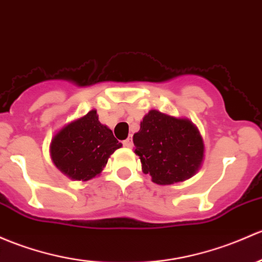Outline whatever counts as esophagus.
Here are the masks:
<instances>
[{
  "instance_id": "esophagus-1",
  "label": "esophagus",
  "mask_w": 262,
  "mask_h": 262,
  "mask_svg": "<svg viewBox=\"0 0 262 262\" xmlns=\"http://www.w3.org/2000/svg\"><path fill=\"white\" fill-rule=\"evenodd\" d=\"M123 144L125 145L126 148H130L132 145H133V139H132V138H126V139L123 142Z\"/></svg>"
}]
</instances>
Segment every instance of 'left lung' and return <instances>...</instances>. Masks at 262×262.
<instances>
[{"instance_id":"obj_1","label":"left lung","mask_w":262,"mask_h":262,"mask_svg":"<svg viewBox=\"0 0 262 262\" xmlns=\"http://www.w3.org/2000/svg\"><path fill=\"white\" fill-rule=\"evenodd\" d=\"M133 142L143 173L161 186L193 177L205 158V143L197 126L187 118L157 109L144 115Z\"/></svg>"}]
</instances>
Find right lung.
Masks as SVG:
<instances>
[{
  "label": "right lung",
  "instance_id": "right-lung-1",
  "mask_svg": "<svg viewBox=\"0 0 262 262\" xmlns=\"http://www.w3.org/2000/svg\"><path fill=\"white\" fill-rule=\"evenodd\" d=\"M122 147L106 125L99 122L96 110L65 124L50 143L55 167L73 181L86 182L101 173L109 157Z\"/></svg>",
  "mask_w": 262,
  "mask_h": 262
}]
</instances>
